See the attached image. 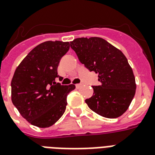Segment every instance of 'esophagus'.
<instances>
[{
  "label": "esophagus",
  "instance_id": "1",
  "mask_svg": "<svg viewBox=\"0 0 155 155\" xmlns=\"http://www.w3.org/2000/svg\"><path fill=\"white\" fill-rule=\"evenodd\" d=\"M82 86H83V84H76V85H75V87H76V88H80Z\"/></svg>",
  "mask_w": 155,
  "mask_h": 155
}]
</instances>
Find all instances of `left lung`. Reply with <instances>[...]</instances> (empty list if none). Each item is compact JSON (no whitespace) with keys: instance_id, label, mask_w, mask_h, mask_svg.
<instances>
[{"instance_id":"obj_1","label":"left lung","mask_w":155,"mask_h":155,"mask_svg":"<svg viewBox=\"0 0 155 155\" xmlns=\"http://www.w3.org/2000/svg\"><path fill=\"white\" fill-rule=\"evenodd\" d=\"M82 64L98 74L99 86L85 100L88 107L106 118L125 113L136 94V79L128 60L119 49L98 37L79 38L70 42Z\"/></svg>"}]
</instances>
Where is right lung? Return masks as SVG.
I'll list each match as a JSON object with an SVG mask.
<instances>
[{
  "mask_svg": "<svg viewBox=\"0 0 155 155\" xmlns=\"http://www.w3.org/2000/svg\"><path fill=\"white\" fill-rule=\"evenodd\" d=\"M70 48L68 41H47L38 45L19 64L11 82L12 102L27 121L48 128L61 117L67 95L74 84H57L60 61Z\"/></svg>",
  "mask_w": 155,
  "mask_h": 155,
  "instance_id": "add662e5",
  "label": "right lung"
}]
</instances>
